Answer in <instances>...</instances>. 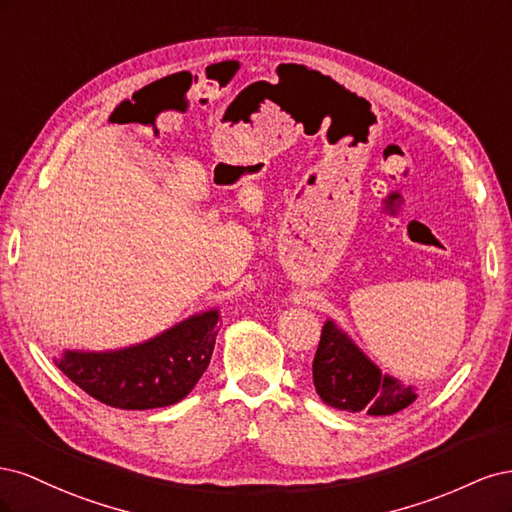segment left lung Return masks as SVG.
Here are the masks:
<instances>
[{"mask_svg": "<svg viewBox=\"0 0 512 512\" xmlns=\"http://www.w3.org/2000/svg\"><path fill=\"white\" fill-rule=\"evenodd\" d=\"M312 371L316 393L324 404L337 410L389 416L408 408L416 399L412 386L382 376V371L331 320L322 327Z\"/></svg>", "mask_w": 512, "mask_h": 512, "instance_id": "obj_1", "label": "left lung"}]
</instances>
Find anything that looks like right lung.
Wrapping results in <instances>:
<instances>
[{
	"label": "right lung",
	"mask_w": 512,
	"mask_h": 512,
	"mask_svg": "<svg viewBox=\"0 0 512 512\" xmlns=\"http://www.w3.org/2000/svg\"><path fill=\"white\" fill-rule=\"evenodd\" d=\"M218 309L175 324L173 329L123 350H66L55 365L94 399L121 410L173 406L188 395L209 367Z\"/></svg>",
	"instance_id": "1"
}]
</instances>
